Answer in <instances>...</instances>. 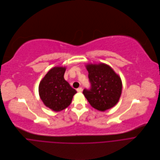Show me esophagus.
I'll use <instances>...</instances> for the list:
<instances>
[{"label":"esophagus","instance_id":"obj_1","mask_svg":"<svg viewBox=\"0 0 160 160\" xmlns=\"http://www.w3.org/2000/svg\"><path fill=\"white\" fill-rule=\"evenodd\" d=\"M77 91L78 92H82V87L78 88L77 89Z\"/></svg>","mask_w":160,"mask_h":160}]
</instances>
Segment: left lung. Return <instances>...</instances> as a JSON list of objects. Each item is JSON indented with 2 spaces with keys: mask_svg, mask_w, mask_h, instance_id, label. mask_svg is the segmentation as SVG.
<instances>
[{
  "mask_svg": "<svg viewBox=\"0 0 160 160\" xmlns=\"http://www.w3.org/2000/svg\"><path fill=\"white\" fill-rule=\"evenodd\" d=\"M90 89L85 88L83 93L92 107L104 111L118 102L122 92L121 78L109 65L100 63L87 65Z\"/></svg>",
  "mask_w": 160,
  "mask_h": 160,
  "instance_id": "8db88e82",
  "label": "left lung"
}]
</instances>
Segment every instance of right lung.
<instances>
[{"instance_id": "obj_1", "label": "right lung", "mask_w": 160, "mask_h": 160, "mask_svg": "<svg viewBox=\"0 0 160 160\" xmlns=\"http://www.w3.org/2000/svg\"><path fill=\"white\" fill-rule=\"evenodd\" d=\"M65 67L51 68L40 82L39 94L44 104L55 112L70 105L77 91L65 80Z\"/></svg>"}]
</instances>
